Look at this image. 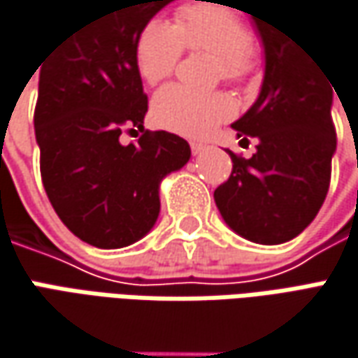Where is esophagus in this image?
Listing matches in <instances>:
<instances>
[{
	"instance_id": "34e87169",
	"label": "esophagus",
	"mask_w": 358,
	"mask_h": 358,
	"mask_svg": "<svg viewBox=\"0 0 358 358\" xmlns=\"http://www.w3.org/2000/svg\"><path fill=\"white\" fill-rule=\"evenodd\" d=\"M190 148H192V154H194V156H200L202 152L208 150V146H206L204 142H190Z\"/></svg>"
}]
</instances>
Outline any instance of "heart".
Wrapping results in <instances>:
<instances>
[{"mask_svg":"<svg viewBox=\"0 0 358 358\" xmlns=\"http://www.w3.org/2000/svg\"><path fill=\"white\" fill-rule=\"evenodd\" d=\"M216 55V78L244 84L260 71V52L248 36V25L230 6L200 1L184 6L174 25L150 20L136 38L134 57L144 82L158 84L176 70L182 52ZM234 114V103L222 92L198 94L182 86H168L152 101L154 122L170 132L202 138Z\"/></svg>","mask_w":358,"mask_h":358,"instance_id":"heart-1","label":"heart"}]
</instances>
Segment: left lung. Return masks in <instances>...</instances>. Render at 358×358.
<instances>
[{
    "mask_svg": "<svg viewBox=\"0 0 358 358\" xmlns=\"http://www.w3.org/2000/svg\"><path fill=\"white\" fill-rule=\"evenodd\" d=\"M250 15L264 48V80L257 101L232 128L242 146L257 140V152L246 160L228 150L232 174L214 190V202L242 238L282 244L315 220L329 192L334 87L274 13Z\"/></svg>",
    "mask_w": 358,
    "mask_h": 358,
    "instance_id": "left-lung-1",
    "label": "left lung"
}]
</instances>
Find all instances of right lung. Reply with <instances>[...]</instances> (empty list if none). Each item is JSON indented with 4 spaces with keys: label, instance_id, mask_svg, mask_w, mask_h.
Here are the masks:
<instances>
[{
    "label": "right lung",
    "instance_id": "obj_1",
    "mask_svg": "<svg viewBox=\"0 0 358 358\" xmlns=\"http://www.w3.org/2000/svg\"><path fill=\"white\" fill-rule=\"evenodd\" d=\"M170 1L108 0L39 70L41 182L59 220L96 248L146 236L160 214V182L190 160L184 138L144 130L148 98L134 57L140 29ZM124 131L138 142L124 147Z\"/></svg>",
    "mask_w": 358,
    "mask_h": 358
}]
</instances>
